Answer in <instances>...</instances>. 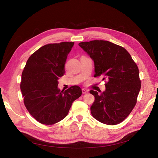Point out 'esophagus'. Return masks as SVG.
I'll return each instance as SVG.
<instances>
[{"mask_svg": "<svg viewBox=\"0 0 158 158\" xmlns=\"http://www.w3.org/2000/svg\"><path fill=\"white\" fill-rule=\"evenodd\" d=\"M82 90L83 94H86V93H89V90L86 89H83Z\"/></svg>", "mask_w": 158, "mask_h": 158, "instance_id": "34e87169", "label": "esophagus"}]
</instances>
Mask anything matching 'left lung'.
<instances>
[{
  "mask_svg": "<svg viewBox=\"0 0 158 158\" xmlns=\"http://www.w3.org/2000/svg\"><path fill=\"white\" fill-rule=\"evenodd\" d=\"M78 45L94 61V76L107 80L103 93L90 90L94 97L91 114L101 123L120 124L135 106L141 89L137 65L124 47L111 42L92 40Z\"/></svg>",
  "mask_w": 158,
  "mask_h": 158,
  "instance_id": "obj_1",
  "label": "left lung"
}]
</instances>
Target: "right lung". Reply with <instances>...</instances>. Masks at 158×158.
<instances>
[{
	"mask_svg": "<svg viewBox=\"0 0 158 158\" xmlns=\"http://www.w3.org/2000/svg\"><path fill=\"white\" fill-rule=\"evenodd\" d=\"M74 43L63 42L40 47L27 59L20 89L27 111L40 123L52 125L68 115L72 103L82 94L78 86L64 91L58 80L65 73V64Z\"/></svg>",
	"mask_w": 158,
	"mask_h": 158,
	"instance_id": "obj_1",
	"label": "right lung"
}]
</instances>
